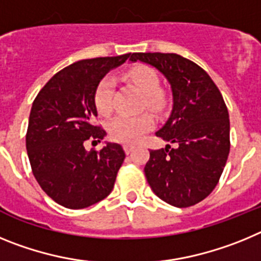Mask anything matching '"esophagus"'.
<instances>
[{
    "mask_svg": "<svg viewBox=\"0 0 261 261\" xmlns=\"http://www.w3.org/2000/svg\"><path fill=\"white\" fill-rule=\"evenodd\" d=\"M133 149H135V146L130 144H124V150H125L126 154H130L133 151Z\"/></svg>",
    "mask_w": 261,
    "mask_h": 261,
    "instance_id": "obj_1",
    "label": "esophagus"
}]
</instances>
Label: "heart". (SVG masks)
<instances>
[{
  "label": "heart",
  "instance_id": "b5f03b06",
  "mask_svg": "<svg viewBox=\"0 0 261 261\" xmlns=\"http://www.w3.org/2000/svg\"><path fill=\"white\" fill-rule=\"evenodd\" d=\"M128 78L145 95V102L149 108L158 111L163 107L165 100L159 94V77L149 66H137L128 73ZM115 78L107 75L99 82L95 91V106L102 115H108L114 107ZM154 125L150 115L142 114L137 116H116L111 120L108 132L114 140L126 144L137 142Z\"/></svg>",
  "mask_w": 261,
  "mask_h": 261
}]
</instances>
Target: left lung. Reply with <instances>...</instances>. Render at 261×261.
<instances>
[{"label":"left lung","instance_id":"8db88e82","mask_svg":"<svg viewBox=\"0 0 261 261\" xmlns=\"http://www.w3.org/2000/svg\"><path fill=\"white\" fill-rule=\"evenodd\" d=\"M130 61L155 68L172 93L171 114L155 132L170 144L150 151L144 168L147 183L167 204L192 206L216 188L229 156L230 121L222 95L204 69L176 53H133Z\"/></svg>","mask_w":261,"mask_h":261}]
</instances>
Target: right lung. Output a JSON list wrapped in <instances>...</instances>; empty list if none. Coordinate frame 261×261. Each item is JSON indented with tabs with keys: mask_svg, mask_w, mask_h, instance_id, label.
Returning a JSON list of instances; mask_svg holds the SVG:
<instances>
[{
	"mask_svg": "<svg viewBox=\"0 0 261 261\" xmlns=\"http://www.w3.org/2000/svg\"><path fill=\"white\" fill-rule=\"evenodd\" d=\"M132 56L81 60L53 75L32 103L26 147L34 176L53 201L82 209L106 199L125 158L121 145L106 142L86 150V142L106 136L93 124L95 91L108 71Z\"/></svg>",
	"mask_w": 261,
	"mask_h": 261,
	"instance_id": "right-lung-1",
	"label": "right lung"
}]
</instances>
